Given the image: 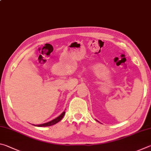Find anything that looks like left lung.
Returning <instances> with one entry per match:
<instances>
[{"mask_svg":"<svg viewBox=\"0 0 151 151\" xmlns=\"http://www.w3.org/2000/svg\"><path fill=\"white\" fill-rule=\"evenodd\" d=\"M96 121H98V120H96Z\"/></svg>","mask_w":151,"mask_h":151,"instance_id":"8db88e82","label":"left lung"}]
</instances>
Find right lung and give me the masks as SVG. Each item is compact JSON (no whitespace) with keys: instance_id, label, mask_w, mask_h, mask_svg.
I'll list each match as a JSON object with an SVG mask.
<instances>
[{"instance_id":"1","label":"right lung","mask_w":151,"mask_h":151,"mask_svg":"<svg viewBox=\"0 0 151 151\" xmlns=\"http://www.w3.org/2000/svg\"><path fill=\"white\" fill-rule=\"evenodd\" d=\"M65 114V111H64L61 115H60V116H59L58 117H56V118H55L54 119L51 120V121L49 122L42 123V124H39V125H34V124H33V125L35 126H37V127H48V126L55 125V124H56L57 123H58L59 122L61 121L63 117Z\"/></svg>"}]
</instances>
